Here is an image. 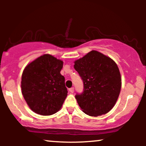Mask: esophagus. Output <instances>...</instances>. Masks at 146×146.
Instances as JSON below:
<instances>
[{
  "label": "esophagus",
  "instance_id": "obj_1",
  "mask_svg": "<svg viewBox=\"0 0 146 146\" xmlns=\"http://www.w3.org/2000/svg\"><path fill=\"white\" fill-rule=\"evenodd\" d=\"M69 92H70L71 94L74 93V88H71L69 89Z\"/></svg>",
  "mask_w": 146,
  "mask_h": 146
}]
</instances>
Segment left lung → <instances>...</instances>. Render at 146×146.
Returning <instances> with one entry per match:
<instances>
[{
	"mask_svg": "<svg viewBox=\"0 0 146 146\" xmlns=\"http://www.w3.org/2000/svg\"><path fill=\"white\" fill-rule=\"evenodd\" d=\"M74 63L84 84L82 92L75 96L79 106L90 116L108 112L114 106L121 90V76L116 64L95 50Z\"/></svg>",
	"mask_w": 146,
	"mask_h": 146,
	"instance_id": "obj_1",
	"label": "left lung"
}]
</instances>
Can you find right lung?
Instances as JSON below:
<instances>
[{
	"mask_svg": "<svg viewBox=\"0 0 146 146\" xmlns=\"http://www.w3.org/2000/svg\"><path fill=\"white\" fill-rule=\"evenodd\" d=\"M63 62L50 54L41 56L27 66L22 75L24 98L32 110L42 115L56 113L68 95L61 75Z\"/></svg>",
	"mask_w": 146,
	"mask_h": 146,
	"instance_id": "1",
	"label": "right lung"
}]
</instances>
